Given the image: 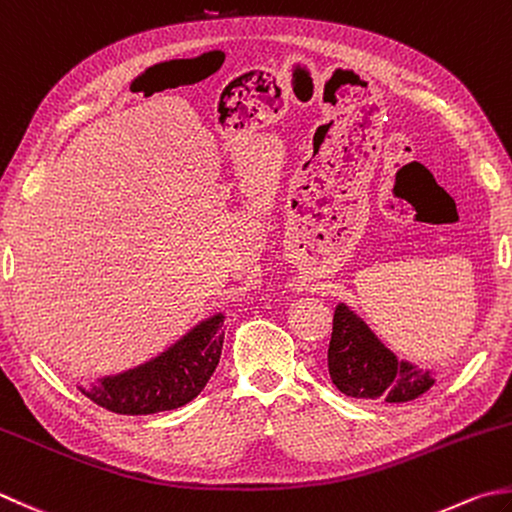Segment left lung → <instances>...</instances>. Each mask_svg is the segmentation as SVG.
I'll list each match as a JSON object with an SVG mask.
<instances>
[{"mask_svg":"<svg viewBox=\"0 0 512 512\" xmlns=\"http://www.w3.org/2000/svg\"><path fill=\"white\" fill-rule=\"evenodd\" d=\"M328 373L344 395L388 404L417 399L437 382L433 368L397 357L366 319L344 302L335 306Z\"/></svg>","mask_w":512,"mask_h":512,"instance_id":"8db88e82","label":"left lung"}]
</instances>
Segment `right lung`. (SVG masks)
<instances>
[{
  "mask_svg": "<svg viewBox=\"0 0 512 512\" xmlns=\"http://www.w3.org/2000/svg\"><path fill=\"white\" fill-rule=\"evenodd\" d=\"M224 319L226 313L219 310L146 362L77 388L95 404L119 415H153L186 406L202 393L219 364Z\"/></svg>",
  "mask_w": 512,
  "mask_h": 512,
  "instance_id": "add662e5",
  "label": "right lung"
}]
</instances>
